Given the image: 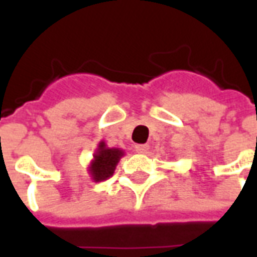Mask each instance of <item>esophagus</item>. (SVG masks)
<instances>
[{
    "label": "esophagus",
    "instance_id": "1",
    "mask_svg": "<svg viewBox=\"0 0 257 257\" xmlns=\"http://www.w3.org/2000/svg\"><path fill=\"white\" fill-rule=\"evenodd\" d=\"M135 148H136V153L144 154V153H147L148 146L147 144H136V146H135Z\"/></svg>",
    "mask_w": 257,
    "mask_h": 257
}]
</instances>
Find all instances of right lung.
I'll return each mask as SVG.
<instances>
[{
    "label": "right lung",
    "mask_w": 257,
    "mask_h": 257,
    "mask_svg": "<svg viewBox=\"0 0 257 257\" xmlns=\"http://www.w3.org/2000/svg\"><path fill=\"white\" fill-rule=\"evenodd\" d=\"M121 157H123L122 150L106 147L104 142H100L94 154V159L88 167L91 178L95 182L107 180L109 177L113 176L115 166L119 162Z\"/></svg>",
    "instance_id": "1"
}]
</instances>
